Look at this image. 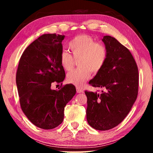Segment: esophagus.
<instances>
[{
	"mask_svg": "<svg viewBox=\"0 0 153 153\" xmlns=\"http://www.w3.org/2000/svg\"><path fill=\"white\" fill-rule=\"evenodd\" d=\"M76 90H77V93H82V92H84V90H83V89H82L81 88H79V87H77L76 88Z\"/></svg>",
	"mask_w": 153,
	"mask_h": 153,
	"instance_id": "esophagus-1",
	"label": "esophagus"
}]
</instances>
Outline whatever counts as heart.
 <instances>
[{
    "label": "heart",
    "instance_id": "heart-1",
    "mask_svg": "<svg viewBox=\"0 0 153 153\" xmlns=\"http://www.w3.org/2000/svg\"><path fill=\"white\" fill-rule=\"evenodd\" d=\"M73 56L66 51L60 54V63L66 71L74 68L75 59H78L80 67L67 74V79L77 87H82L91 76V71L97 73L104 67L107 59V51L101 43L87 35H79L68 44Z\"/></svg>",
    "mask_w": 153,
    "mask_h": 153
}]
</instances>
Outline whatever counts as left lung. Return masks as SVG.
Returning a JSON list of instances; mask_svg holds the SVG:
<instances>
[{
    "label": "left lung",
    "mask_w": 153,
    "mask_h": 153,
    "mask_svg": "<svg viewBox=\"0 0 153 153\" xmlns=\"http://www.w3.org/2000/svg\"><path fill=\"white\" fill-rule=\"evenodd\" d=\"M102 40L107 51V61L89 84L104 90H86L85 94L88 123L94 129L105 131L118 126L130 111L138 96L139 74L126 46L110 36H105Z\"/></svg>",
    "instance_id": "1"
}]
</instances>
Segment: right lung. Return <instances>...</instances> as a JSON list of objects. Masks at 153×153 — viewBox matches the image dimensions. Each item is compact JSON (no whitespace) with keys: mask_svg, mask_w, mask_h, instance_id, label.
I'll list each match as a JSON object with an SVG mask.
<instances>
[{"mask_svg":"<svg viewBox=\"0 0 153 153\" xmlns=\"http://www.w3.org/2000/svg\"><path fill=\"white\" fill-rule=\"evenodd\" d=\"M64 35L47 33L25 48L19 59L16 84L23 112L33 125L51 129L63 122L65 107L74 97L73 84L52 90L53 82L61 83L65 77L60 63ZM62 85V83H61Z\"/></svg>","mask_w":153,"mask_h":153,"instance_id":"right-lung-1","label":"right lung"}]
</instances>
